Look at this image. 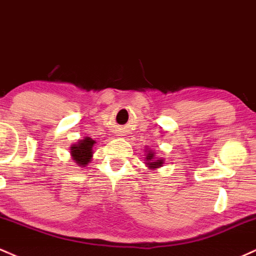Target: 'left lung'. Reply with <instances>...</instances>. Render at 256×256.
<instances>
[{"mask_svg": "<svg viewBox=\"0 0 256 256\" xmlns=\"http://www.w3.org/2000/svg\"><path fill=\"white\" fill-rule=\"evenodd\" d=\"M146 165L148 167L149 170H152V171H156L158 168H160V167L164 166V164H165V158H158L155 156V152L152 150V149H146Z\"/></svg>", "mask_w": 256, "mask_h": 256, "instance_id": "left-lung-1", "label": "left lung"}]
</instances>
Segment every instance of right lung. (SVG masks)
Here are the masks:
<instances>
[{
	"label": "right lung",
	"mask_w": 256,
	"mask_h": 256,
	"mask_svg": "<svg viewBox=\"0 0 256 256\" xmlns=\"http://www.w3.org/2000/svg\"><path fill=\"white\" fill-rule=\"evenodd\" d=\"M95 140L90 137H84L83 140H79L77 143L71 146V158L78 166L85 167L92 158V148L95 146Z\"/></svg>",
	"instance_id": "obj_1"
}]
</instances>
